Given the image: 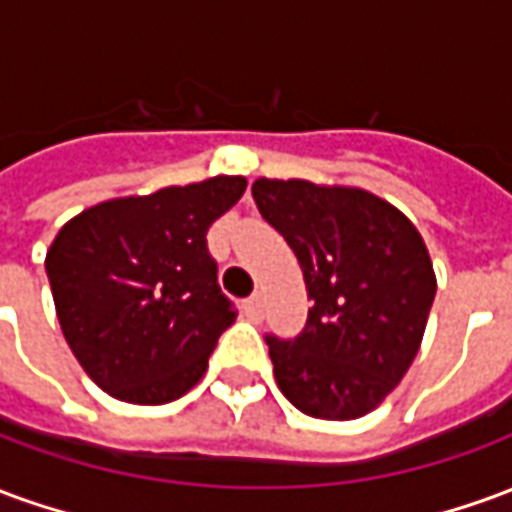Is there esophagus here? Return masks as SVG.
<instances>
[{
    "label": "esophagus",
    "instance_id": "34e87169",
    "mask_svg": "<svg viewBox=\"0 0 512 512\" xmlns=\"http://www.w3.org/2000/svg\"><path fill=\"white\" fill-rule=\"evenodd\" d=\"M244 310L249 318H260V310H263V299H260V293H255V296H249V299L244 301Z\"/></svg>",
    "mask_w": 512,
    "mask_h": 512
}]
</instances>
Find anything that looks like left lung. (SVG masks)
I'll list each match as a JSON object with an SVG mask.
<instances>
[{
	"label": "left lung",
	"mask_w": 512,
	"mask_h": 512,
	"mask_svg": "<svg viewBox=\"0 0 512 512\" xmlns=\"http://www.w3.org/2000/svg\"><path fill=\"white\" fill-rule=\"evenodd\" d=\"M257 211L299 257L307 326L266 337L282 395L318 419H359L417 356L436 296L428 246L406 213L354 186L257 178Z\"/></svg>",
	"instance_id": "8db88e82"
}]
</instances>
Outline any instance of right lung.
I'll return each instance as SVG.
<instances>
[{"mask_svg": "<svg viewBox=\"0 0 512 512\" xmlns=\"http://www.w3.org/2000/svg\"><path fill=\"white\" fill-rule=\"evenodd\" d=\"M246 191L241 175L98 202L46 252L62 334L84 373L136 406L178 400L235 321L208 227Z\"/></svg>", "mask_w": 512, "mask_h": 512, "instance_id": "right-lung-1", "label": "right lung"}]
</instances>
